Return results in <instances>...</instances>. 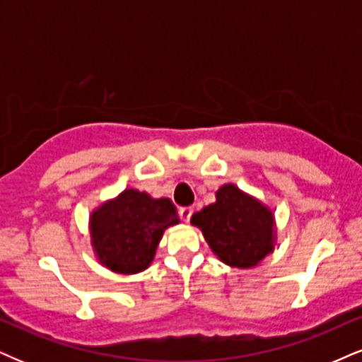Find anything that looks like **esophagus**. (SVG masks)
I'll list each match as a JSON object with an SVG mask.
<instances>
[{
    "mask_svg": "<svg viewBox=\"0 0 362 362\" xmlns=\"http://www.w3.org/2000/svg\"><path fill=\"white\" fill-rule=\"evenodd\" d=\"M192 214H194L192 207H180V209H178V216H180V219L184 221V223H189Z\"/></svg>",
    "mask_w": 362,
    "mask_h": 362,
    "instance_id": "34e87169",
    "label": "esophagus"
}]
</instances>
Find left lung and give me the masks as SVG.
Segmentation results:
<instances>
[{
    "label": "left lung",
    "mask_w": 362,
    "mask_h": 362,
    "mask_svg": "<svg viewBox=\"0 0 362 362\" xmlns=\"http://www.w3.org/2000/svg\"><path fill=\"white\" fill-rule=\"evenodd\" d=\"M190 223L200 228L211 250L229 267L251 268L273 251L275 216L233 184L221 187L216 202L195 212Z\"/></svg>",
    "instance_id": "1"
}]
</instances>
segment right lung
Listing matches in <instances>:
<instances>
[{"label":"right lung","instance_id":"add662e5","mask_svg":"<svg viewBox=\"0 0 362 362\" xmlns=\"http://www.w3.org/2000/svg\"><path fill=\"white\" fill-rule=\"evenodd\" d=\"M173 224L178 216L172 200L128 189L93 212L94 251L112 272L139 273L150 267L163 230Z\"/></svg>","mask_w":362,"mask_h":362}]
</instances>
